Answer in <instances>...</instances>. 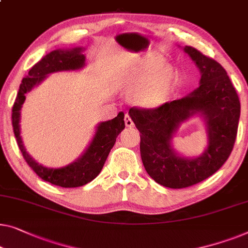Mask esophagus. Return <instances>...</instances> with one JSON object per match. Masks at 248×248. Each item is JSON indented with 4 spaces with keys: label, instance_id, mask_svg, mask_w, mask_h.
Segmentation results:
<instances>
[{
    "label": "esophagus",
    "instance_id": "esophagus-1",
    "mask_svg": "<svg viewBox=\"0 0 248 248\" xmlns=\"http://www.w3.org/2000/svg\"><path fill=\"white\" fill-rule=\"evenodd\" d=\"M124 121H125V125H126L127 127H132L133 125H134V122H133V120L131 118V116L128 115V114L126 113L125 114V117H124Z\"/></svg>",
    "mask_w": 248,
    "mask_h": 248
}]
</instances>
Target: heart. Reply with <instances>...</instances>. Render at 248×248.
Instances as JSON below:
<instances>
[{
  "instance_id": "heart-1",
  "label": "heart",
  "mask_w": 248,
  "mask_h": 248,
  "mask_svg": "<svg viewBox=\"0 0 248 248\" xmlns=\"http://www.w3.org/2000/svg\"><path fill=\"white\" fill-rule=\"evenodd\" d=\"M160 56H151L142 66L125 80L128 89H134V102L138 105L152 108L162 104L168 97L174 80L171 67L162 66Z\"/></svg>"
}]
</instances>
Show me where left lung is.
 Here are the masks:
<instances>
[{
	"label": "left lung",
	"mask_w": 248,
	"mask_h": 248,
	"mask_svg": "<svg viewBox=\"0 0 248 248\" xmlns=\"http://www.w3.org/2000/svg\"><path fill=\"white\" fill-rule=\"evenodd\" d=\"M185 51L198 66L200 86L186 97L155 108L132 107L128 110L141 133L143 166L157 184L181 189L199 184L219 170L231 155L237 135L240 103L227 73L219 62L190 46ZM199 112L206 120L210 144L202 157H178L170 141L178 124Z\"/></svg>",
	"instance_id": "1"
}]
</instances>
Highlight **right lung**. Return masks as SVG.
Returning a JSON list of instances; mask_svg holds the SVG:
<instances>
[{
	"instance_id": "obj_1",
	"label": "right lung",
	"mask_w": 248,
	"mask_h": 248,
	"mask_svg": "<svg viewBox=\"0 0 248 248\" xmlns=\"http://www.w3.org/2000/svg\"><path fill=\"white\" fill-rule=\"evenodd\" d=\"M81 51V48L59 49L53 50L45 56L31 68L28 76L22 79L12 108L13 132L26 162L42 180L62 188H76L94 180L102 171L110 150L115 144L117 135L125 128L123 112L118 113V115L113 120L100 123L91 145L80 159L62 169L42 167L41 164L35 162L24 149L22 139L20 136V110L26 100V94L35 85L44 80V78L50 73L81 68L85 64V56Z\"/></svg>"
}]
</instances>
